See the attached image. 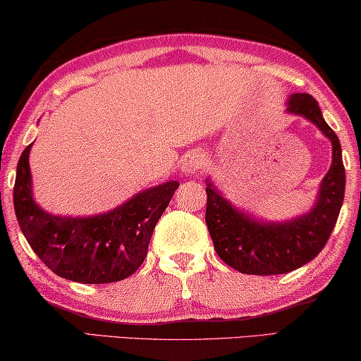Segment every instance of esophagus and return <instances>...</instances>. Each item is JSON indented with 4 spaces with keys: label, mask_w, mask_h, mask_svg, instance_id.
<instances>
[{
    "label": "esophagus",
    "mask_w": 361,
    "mask_h": 361,
    "mask_svg": "<svg viewBox=\"0 0 361 361\" xmlns=\"http://www.w3.org/2000/svg\"><path fill=\"white\" fill-rule=\"evenodd\" d=\"M206 165V160H204V155L201 152H192L188 155L183 162V171L188 175L196 173V171L202 170V166Z\"/></svg>",
    "instance_id": "34e87169"
}]
</instances>
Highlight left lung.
<instances>
[{
    "label": "left lung",
    "mask_w": 361,
    "mask_h": 361,
    "mask_svg": "<svg viewBox=\"0 0 361 361\" xmlns=\"http://www.w3.org/2000/svg\"><path fill=\"white\" fill-rule=\"evenodd\" d=\"M288 111L313 121L332 142V165L321 183L313 211L290 222L264 224L250 219L215 191L206 188V224L220 259L243 274H287L314 259L336 227L345 192V169L337 134L322 118L318 102L310 94H293Z\"/></svg>",
    "instance_id": "1"
}]
</instances>
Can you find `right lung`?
Here are the masks:
<instances>
[{
	"instance_id": "add662e5",
	"label": "right lung",
	"mask_w": 361,
	"mask_h": 361,
	"mask_svg": "<svg viewBox=\"0 0 361 361\" xmlns=\"http://www.w3.org/2000/svg\"><path fill=\"white\" fill-rule=\"evenodd\" d=\"M27 146L14 183V211L30 248L50 271L80 283H110L134 274L146 259L149 241L178 181L139 192L115 211L87 219L56 217L32 199Z\"/></svg>"
}]
</instances>
